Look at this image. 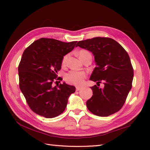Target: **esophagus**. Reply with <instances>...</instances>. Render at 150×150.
<instances>
[{
  "label": "esophagus",
  "mask_w": 150,
  "mask_h": 150,
  "mask_svg": "<svg viewBox=\"0 0 150 150\" xmlns=\"http://www.w3.org/2000/svg\"><path fill=\"white\" fill-rule=\"evenodd\" d=\"M81 89H82L81 87H79V86H76V91H79Z\"/></svg>",
  "instance_id": "34e87169"
}]
</instances>
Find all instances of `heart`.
I'll return each instance as SVG.
<instances>
[{
  "label": "heart",
  "instance_id": "b5f03b06",
  "mask_svg": "<svg viewBox=\"0 0 150 150\" xmlns=\"http://www.w3.org/2000/svg\"><path fill=\"white\" fill-rule=\"evenodd\" d=\"M88 54H91L89 51H88L87 50L83 49L81 50V51L78 53V56L81 59H82L84 56H86ZM68 57V55H66L64 57H63L62 59V64H64L67 58ZM86 76V74L85 72L83 71H71L67 74H66L65 76V79L67 81V82L71 84H74L76 86H80L82 85L84 83V79Z\"/></svg>",
  "mask_w": 150,
  "mask_h": 150
}]
</instances>
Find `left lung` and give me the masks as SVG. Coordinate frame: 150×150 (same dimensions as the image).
Masks as SVG:
<instances>
[{
  "label": "left lung",
  "instance_id": "1",
  "mask_svg": "<svg viewBox=\"0 0 150 150\" xmlns=\"http://www.w3.org/2000/svg\"><path fill=\"white\" fill-rule=\"evenodd\" d=\"M76 47L88 50L94 57L96 66L90 80L103 82V89L91 87L93 96L86 106L93 114L108 116L121 110L132 87L133 69L128 54L114 39L94 38L81 40Z\"/></svg>",
  "mask_w": 150,
  "mask_h": 150
}]
</instances>
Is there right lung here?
I'll use <instances>...</instances> for the list:
<instances>
[{
  "label": "right lung",
  "mask_w": 150,
  "mask_h": 150,
  "mask_svg": "<svg viewBox=\"0 0 150 150\" xmlns=\"http://www.w3.org/2000/svg\"><path fill=\"white\" fill-rule=\"evenodd\" d=\"M76 42L40 38L24 51L18 67L19 87L36 114L52 118L65 110L76 88L64 82L53 86L52 83L61 69L63 57L72 51Z\"/></svg>",
  "instance_id": "right-lung-1"
}]
</instances>
